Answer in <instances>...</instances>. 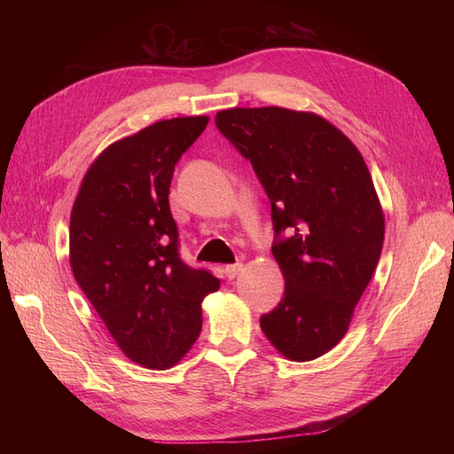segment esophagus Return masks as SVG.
I'll list each match as a JSON object with an SVG mask.
<instances>
[{"instance_id": "esophagus-1", "label": "esophagus", "mask_w": 454, "mask_h": 454, "mask_svg": "<svg viewBox=\"0 0 454 454\" xmlns=\"http://www.w3.org/2000/svg\"><path fill=\"white\" fill-rule=\"evenodd\" d=\"M240 270H242V263H232V265H227V267H225V274H227V278H229V280L237 278Z\"/></svg>"}]
</instances>
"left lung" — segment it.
<instances>
[{
	"mask_svg": "<svg viewBox=\"0 0 454 454\" xmlns=\"http://www.w3.org/2000/svg\"><path fill=\"white\" fill-rule=\"evenodd\" d=\"M215 125L254 164L277 235L290 232L272 246L286 286L261 329L287 360L320 358L347 335L382 250L384 214L367 164L314 112L231 107Z\"/></svg>",
	"mask_w": 454,
	"mask_h": 454,
	"instance_id": "8db88e82",
	"label": "left lung"
}]
</instances>
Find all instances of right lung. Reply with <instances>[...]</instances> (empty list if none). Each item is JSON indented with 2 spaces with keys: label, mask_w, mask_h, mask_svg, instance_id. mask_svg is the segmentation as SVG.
Returning a JSON list of instances; mask_svg holds the SVG:
<instances>
[{
  "label": "right lung",
  "mask_w": 454,
  "mask_h": 454,
  "mask_svg": "<svg viewBox=\"0 0 454 454\" xmlns=\"http://www.w3.org/2000/svg\"><path fill=\"white\" fill-rule=\"evenodd\" d=\"M208 115L153 122L107 145L79 185L70 215V265L122 354L168 369L195 345L210 272L177 255L168 193L176 162Z\"/></svg>",
  "instance_id": "obj_1"
}]
</instances>
